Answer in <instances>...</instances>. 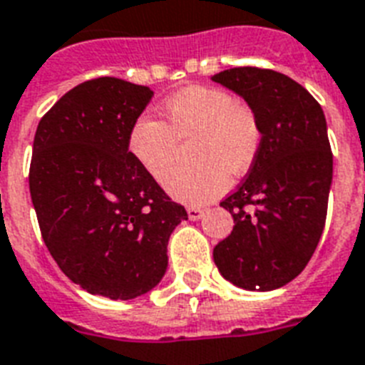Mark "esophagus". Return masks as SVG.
<instances>
[{
  "instance_id": "obj_1",
  "label": "esophagus",
  "mask_w": 365,
  "mask_h": 365,
  "mask_svg": "<svg viewBox=\"0 0 365 365\" xmlns=\"http://www.w3.org/2000/svg\"><path fill=\"white\" fill-rule=\"evenodd\" d=\"M202 213H204V210L197 208V206H189V208H187V215H189V219H191V221H197V219L202 217Z\"/></svg>"
}]
</instances>
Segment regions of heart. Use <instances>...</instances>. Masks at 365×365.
Returning a JSON list of instances; mask_svg holds the SVG:
<instances>
[{
	"label": "heart",
	"mask_w": 365,
	"mask_h": 365,
	"mask_svg": "<svg viewBox=\"0 0 365 365\" xmlns=\"http://www.w3.org/2000/svg\"><path fill=\"white\" fill-rule=\"evenodd\" d=\"M167 123L140 115L129 131V152L157 182L173 168L177 140L195 138L192 169L169 177L168 192L187 204H204L223 195L232 176H244L259 161L264 127L259 112L230 91L191 86L163 105Z\"/></svg>",
	"instance_id": "heart-1"
}]
</instances>
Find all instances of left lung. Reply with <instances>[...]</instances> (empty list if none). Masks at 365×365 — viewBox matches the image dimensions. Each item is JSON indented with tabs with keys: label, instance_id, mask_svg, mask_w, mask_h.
<instances>
[{
	"label": "left lung",
	"instance_id": "8db88e82",
	"mask_svg": "<svg viewBox=\"0 0 365 365\" xmlns=\"http://www.w3.org/2000/svg\"><path fill=\"white\" fill-rule=\"evenodd\" d=\"M259 112V161L221 206L234 229L213 247L225 279L245 290H274L306 268L324 230L331 150L324 112L296 80L260 67L212 76Z\"/></svg>",
	"mask_w": 365,
	"mask_h": 365
}]
</instances>
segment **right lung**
<instances>
[{
	"label": "right lung",
	"instance_id": "obj_1",
	"mask_svg": "<svg viewBox=\"0 0 365 365\" xmlns=\"http://www.w3.org/2000/svg\"><path fill=\"white\" fill-rule=\"evenodd\" d=\"M146 86L86 80L41 118L29 165L38 229L59 269L90 294L131 300L161 281L187 212L129 152Z\"/></svg>",
	"mask_w": 365,
	"mask_h": 365
}]
</instances>
